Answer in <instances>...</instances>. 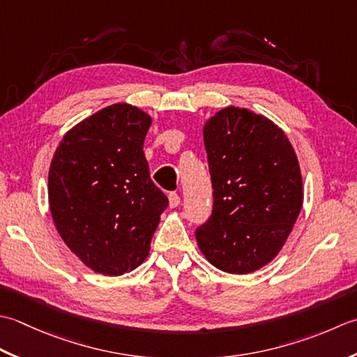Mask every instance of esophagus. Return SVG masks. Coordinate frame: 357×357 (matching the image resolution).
Wrapping results in <instances>:
<instances>
[{
  "label": "esophagus",
  "instance_id": "1",
  "mask_svg": "<svg viewBox=\"0 0 357 357\" xmlns=\"http://www.w3.org/2000/svg\"><path fill=\"white\" fill-rule=\"evenodd\" d=\"M178 205H180V195L177 192H171L169 194V206L177 208Z\"/></svg>",
  "mask_w": 357,
  "mask_h": 357
}]
</instances>
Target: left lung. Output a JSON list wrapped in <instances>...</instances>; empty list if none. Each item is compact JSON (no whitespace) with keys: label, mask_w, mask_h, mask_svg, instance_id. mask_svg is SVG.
Returning a JSON list of instances; mask_svg holds the SVG:
<instances>
[{"label":"left lung","mask_w":357,"mask_h":357,"mask_svg":"<svg viewBox=\"0 0 357 357\" xmlns=\"http://www.w3.org/2000/svg\"><path fill=\"white\" fill-rule=\"evenodd\" d=\"M213 183V213L195 229L215 268L248 274L278 256L301 213L303 191L296 152L264 115L229 106L203 128Z\"/></svg>","instance_id":"obj_1"}]
</instances>
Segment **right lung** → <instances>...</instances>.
Wrapping results in <instances>:
<instances>
[{
    "label": "right lung",
    "instance_id": "obj_1",
    "mask_svg": "<svg viewBox=\"0 0 357 357\" xmlns=\"http://www.w3.org/2000/svg\"><path fill=\"white\" fill-rule=\"evenodd\" d=\"M149 126V115L135 106H107L72 128L50 163L55 227L96 273L121 275L142 265L169 203L143 152Z\"/></svg>",
    "mask_w": 357,
    "mask_h": 357
}]
</instances>
